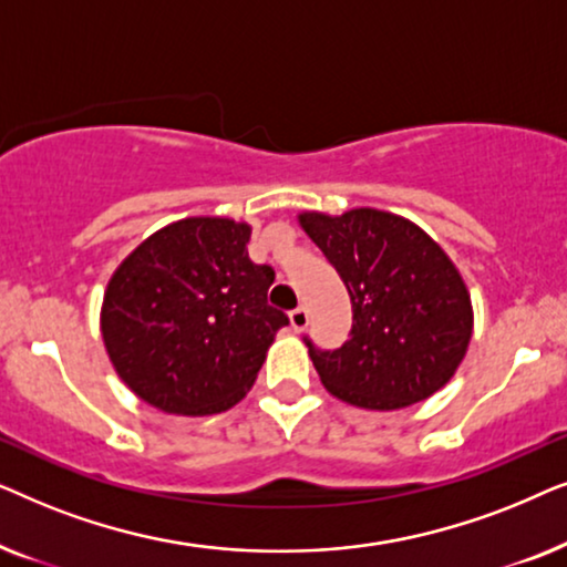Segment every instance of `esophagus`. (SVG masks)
I'll return each instance as SVG.
<instances>
[{
  "label": "esophagus",
  "instance_id": "obj_1",
  "mask_svg": "<svg viewBox=\"0 0 567 567\" xmlns=\"http://www.w3.org/2000/svg\"><path fill=\"white\" fill-rule=\"evenodd\" d=\"M289 322H291V328H293V332H301L307 328V322H309V315H307V309L305 307H297V309H291V315H289Z\"/></svg>",
  "mask_w": 567,
  "mask_h": 567
}]
</instances>
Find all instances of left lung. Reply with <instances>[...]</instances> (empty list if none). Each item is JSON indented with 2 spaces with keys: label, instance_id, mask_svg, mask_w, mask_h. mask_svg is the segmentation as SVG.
<instances>
[{
  "label": "left lung",
  "instance_id": "left-lung-1",
  "mask_svg": "<svg viewBox=\"0 0 567 567\" xmlns=\"http://www.w3.org/2000/svg\"><path fill=\"white\" fill-rule=\"evenodd\" d=\"M301 229L343 278L353 324L343 346L305 338L324 390L369 410H398L439 392L472 338L467 286L413 221L377 208L299 214Z\"/></svg>",
  "mask_w": 567,
  "mask_h": 567
}]
</instances>
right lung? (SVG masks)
<instances>
[{"label": "right lung", "mask_w": 567, "mask_h": 567, "mask_svg": "<svg viewBox=\"0 0 567 567\" xmlns=\"http://www.w3.org/2000/svg\"><path fill=\"white\" fill-rule=\"evenodd\" d=\"M250 227L190 216L144 239L107 284L100 330L128 390L175 415H214L245 398L276 332L274 268L247 255Z\"/></svg>", "instance_id": "add662e5"}]
</instances>
